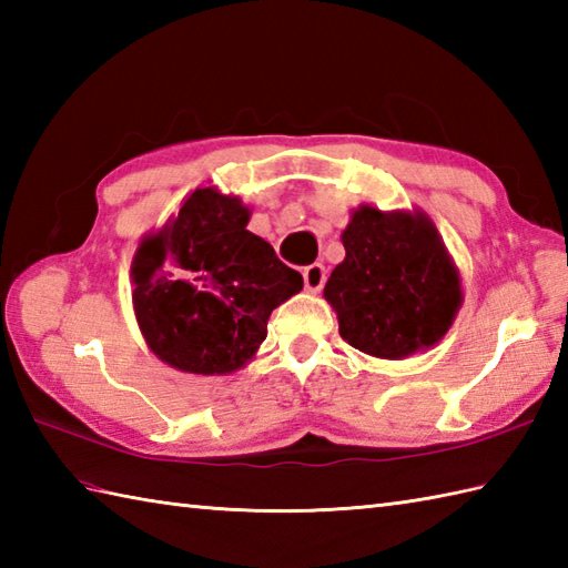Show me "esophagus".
<instances>
[{"mask_svg":"<svg viewBox=\"0 0 568 568\" xmlns=\"http://www.w3.org/2000/svg\"><path fill=\"white\" fill-rule=\"evenodd\" d=\"M303 281L307 293H320L324 281H327V271H324L322 263H312L303 271Z\"/></svg>","mask_w":568,"mask_h":568,"instance_id":"esophagus-1","label":"esophagus"}]
</instances>
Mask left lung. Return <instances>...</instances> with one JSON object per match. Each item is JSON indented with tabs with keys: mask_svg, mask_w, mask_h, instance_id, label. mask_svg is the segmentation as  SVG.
Listing matches in <instances>:
<instances>
[{
	"mask_svg": "<svg viewBox=\"0 0 568 568\" xmlns=\"http://www.w3.org/2000/svg\"><path fill=\"white\" fill-rule=\"evenodd\" d=\"M344 261L324 285L346 344L407 358L444 339L464 303L462 273L422 210L361 204L342 232Z\"/></svg>",
	"mask_w": 568,
	"mask_h": 568,
	"instance_id": "1",
	"label": "left lung"
}]
</instances>
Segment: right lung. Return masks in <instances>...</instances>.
Returning a JSON list of instances; mask_svg holds the SVG:
<instances>
[{"label":"right lung","instance_id":"add662e5","mask_svg":"<svg viewBox=\"0 0 568 568\" xmlns=\"http://www.w3.org/2000/svg\"><path fill=\"white\" fill-rule=\"evenodd\" d=\"M236 195L197 187L161 229L139 241L131 303L143 342L163 364L226 376L256 356L271 312L303 291L273 246L251 234Z\"/></svg>","mask_w":568,"mask_h":568}]
</instances>
